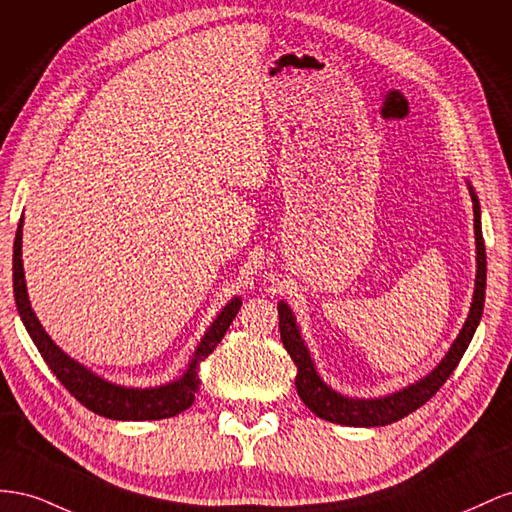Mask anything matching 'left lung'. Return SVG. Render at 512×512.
Wrapping results in <instances>:
<instances>
[{
    "instance_id": "obj_1",
    "label": "left lung",
    "mask_w": 512,
    "mask_h": 512,
    "mask_svg": "<svg viewBox=\"0 0 512 512\" xmlns=\"http://www.w3.org/2000/svg\"><path fill=\"white\" fill-rule=\"evenodd\" d=\"M472 193L474 201V229H476V289H474V302L470 315H467V321L463 330L459 332L457 341L452 343L450 352L446 358L437 364V369L431 371L425 379L420 382L403 388L401 392H394L390 397L384 399H347L341 397L334 390H330L324 382H321L313 360L309 356V349H306L304 341L300 339V332L296 326V319L291 315L289 306L285 302H279V330H281V341L287 349V354L291 360L296 362L298 375H296V388L300 399L304 405L309 407L311 412H315L319 418H324L328 422H337V425H347V427H384L390 425V422H397L405 418L407 414L416 412L420 405H425L431 397H435V392L440 390L446 379L452 375V371L457 369L459 360L463 358L467 345H470L476 326L480 317H483V306H485V285H487V253H485V240H483V229H480V206L478 199Z\"/></svg>"
}]
</instances>
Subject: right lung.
<instances>
[{"label":"right lung","instance_id":"1","mask_svg":"<svg viewBox=\"0 0 512 512\" xmlns=\"http://www.w3.org/2000/svg\"><path fill=\"white\" fill-rule=\"evenodd\" d=\"M21 227L23 218L17 229V238H14V255H12V285H14V300H17V309L23 319V324L32 337L34 345L38 347L40 356L45 358L53 375L60 379L62 386L75 397L87 410L113 418V420H160L178 416L180 412L188 410L195 401V392L199 388V362L208 358L214 347L221 343L229 324L236 319L242 300L233 298L225 309L214 319L212 328L206 332V337L199 343L197 352L188 364V371L182 379L160 388H124L115 386L100 379L98 375L90 373L75 360H70L60 347H57L49 334L42 330L38 317L34 315L32 306H29L27 289H25V274H23V259H21Z\"/></svg>","mask_w":512,"mask_h":512}]
</instances>
